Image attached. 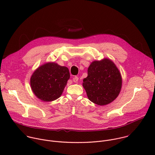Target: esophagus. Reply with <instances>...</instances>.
Listing matches in <instances>:
<instances>
[{
  "mask_svg": "<svg viewBox=\"0 0 155 155\" xmlns=\"http://www.w3.org/2000/svg\"><path fill=\"white\" fill-rule=\"evenodd\" d=\"M78 81V77H74L73 78V81L75 83H77Z\"/></svg>",
  "mask_w": 155,
  "mask_h": 155,
  "instance_id": "obj_1",
  "label": "esophagus"
}]
</instances>
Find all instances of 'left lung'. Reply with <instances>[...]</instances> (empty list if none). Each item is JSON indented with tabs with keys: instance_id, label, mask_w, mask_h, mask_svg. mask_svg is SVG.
<instances>
[{
	"instance_id": "obj_1",
	"label": "left lung",
	"mask_w": 155,
	"mask_h": 155,
	"mask_svg": "<svg viewBox=\"0 0 155 155\" xmlns=\"http://www.w3.org/2000/svg\"><path fill=\"white\" fill-rule=\"evenodd\" d=\"M83 86L90 101L98 105H107L121 91V73L111 59L94 61L87 69V77L83 79Z\"/></svg>"
}]
</instances>
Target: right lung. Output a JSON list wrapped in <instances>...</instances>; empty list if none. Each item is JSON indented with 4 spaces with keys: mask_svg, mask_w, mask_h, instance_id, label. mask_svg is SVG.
<instances>
[{
    "mask_svg": "<svg viewBox=\"0 0 155 155\" xmlns=\"http://www.w3.org/2000/svg\"><path fill=\"white\" fill-rule=\"evenodd\" d=\"M70 78L69 69L54 62L43 64L33 72L30 79L34 95L43 102L58 99Z\"/></svg>",
    "mask_w": 155,
    "mask_h": 155,
    "instance_id": "1",
    "label": "right lung"
}]
</instances>
